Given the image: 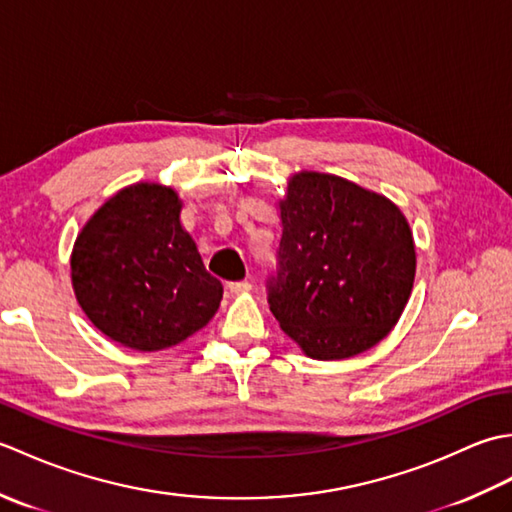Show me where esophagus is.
<instances>
[{
	"label": "esophagus",
	"mask_w": 512,
	"mask_h": 512,
	"mask_svg": "<svg viewBox=\"0 0 512 512\" xmlns=\"http://www.w3.org/2000/svg\"><path fill=\"white\" fill-rule=\"evenodd\" d=\"M250 288H253V284H250V281H231V284H228V290H231V295H244V292H248Z\"/></svg>",
	"instance_id": "1"
}]
</instances>
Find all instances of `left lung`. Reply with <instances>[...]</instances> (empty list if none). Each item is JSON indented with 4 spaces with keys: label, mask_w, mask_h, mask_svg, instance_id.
I'll use <instances>...</instances> for the list:
<instances>
[{
    "label": "left lung",
    "mask_w": 512,
    "mask_h": 512,
    "mask_svg": "<svg viewBox=\"0 0 512 512\" xmlns=\"http://www.w3.org/2000/svg\"><path fill=\"white\" fill-rule=\"evenodd\" d=\"M279 209L284 231L266 290L281 330L317 361L383 341L416 277L411 228L398 206L350 180L303 171Z\"/></svg>",
    "instance_id": "left-lung-1"
}]
</instances>
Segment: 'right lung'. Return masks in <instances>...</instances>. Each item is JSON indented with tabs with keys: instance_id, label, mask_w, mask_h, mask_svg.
Returning <instances> with one entry per match:
<instances>
[{
	"instance_id": "add662e5",
	"label": "right lung",
	"mask_w": 512,
	"mask_h": 512,
	"mask_svg": "<svg viewBox=\"0 0 512 512\" xmlns=\"http://www.w3.org/2000/svg\"><path fill=\"white\" fill-rule=\"evenodd\" d=\"M182 204L169 187L118 191L83 226L72 250V286L88 319L140 352L176 345L220 308V279L206 273Z\"/></svg>"
}]
</instances>
